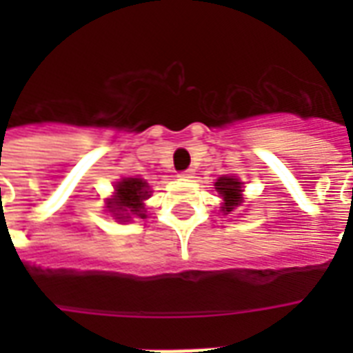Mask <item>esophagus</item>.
Listing matches in <instances>:
<instances>
[{
    "label": "esophagus",
    "mask_w": 353,
    "mask_h": 353,
    "mask_svg": "<svg viewBox=\"0 0 353 353\" xmlns=\"http://www.w3.org/2000/svg\"><path fill=\"white\" fill-rule=\"evenodd\" d=\"M179 177H181V179H190V177H194V170L192 168H188V170L179 172Z\"/></svg>",
    "instance_id": "1"
}]
</instances>
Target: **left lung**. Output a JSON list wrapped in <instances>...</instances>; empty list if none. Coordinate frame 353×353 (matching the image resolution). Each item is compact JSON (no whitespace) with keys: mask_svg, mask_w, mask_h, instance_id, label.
I'll return each mask as SVG.
<instances>
[{"mask_svg":"<svg viewBox=\"0 0 353 353\" xmlns=\"http://www.w3.org/2000/svg\"><path fill=\"white\" fill-rule=\"evenodd\" d=\"M216 190L221 194V198H223V207L221 210L225 212V214H231L232 210L241 203V183L234 177H220L218 181L214 183Z\"/></svg>","mask_w":353,"mask_h":353,"instance_id":"8db88e82","label":"left lung"}]
</instances>
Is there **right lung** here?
<instances>
[{"label": "right lung", "mask_w": 353, "mask_h": 353, "mask_svg": "<svg viewBox=\"0 0 353 353\" xmlns=\"http://www.w3.org/2000/svg\"><path fill=\"white\" fill-rule=\"evenodd\" d=\"M115 188L117 198L108 201V209L117 216V220H128L132 216L144 218L143 199L148 198V183L139 177H126Z\"/></svg>", "instance_id": "1"}]
</instances>
